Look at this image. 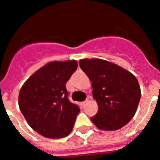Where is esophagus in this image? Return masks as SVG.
<instances>
[{
  "mask_svg": "<svg viewBox=\"0 0 160 160\" xmlns=\"http://www.w3.org/2000/svg\"><path fill=\"white\" fill-rule=\"evenodd\" d=\"M88 100H89V98H87V99H86V101H84L83 102H82V105H83V106H84V105H85V104H86V102H88Z\"/></svg>",
  "mask_w": 160,
  "mask_h": 160,
  "instance_id": "1",
  "label": "esophagus"
}]
</instances>
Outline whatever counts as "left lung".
I'll list each match as a JSON object with an SVG mask.
<instances>
[{
	"label": "left lung",
	"mask_w": 160,
	"mask_h": 160,
	"mask_svg": "<svg viewBox=\"0 0 160 160\" xmlns=\"http://www.w3.org/2000/svg\"><path fill=\"white\" fill-rule=\"evenodd\" d=\"M80 68L92 81V96L98 105L94 125L103 131L122 128L136 113L141 98L137 78L131 72L106 60L81 59Z\"/></svg>",
	"instance_id": "left-lung-1"
}]
</instances>
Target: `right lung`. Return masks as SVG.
I'll list each match as a JSON object with an SVG mask.
<instances>
[{
  "label": "right lung",
  "mask_w": 160,
  "mask_h": 160,
  "mask_svg": "<svg viewBox=\"0 0 160 160\" xmlns=\"http://www.w3.org/2000/svg\"><path fill=\"white\" fill-rule=\"evenodd\" d=\"M77 66L75 60L48 62L21 87L20 111L29 126L43 137L62 138L73 130L80 110L68 100L66 83Z\"/></svg>",
  "instance_id": "obj_1"
}]
</instances>
